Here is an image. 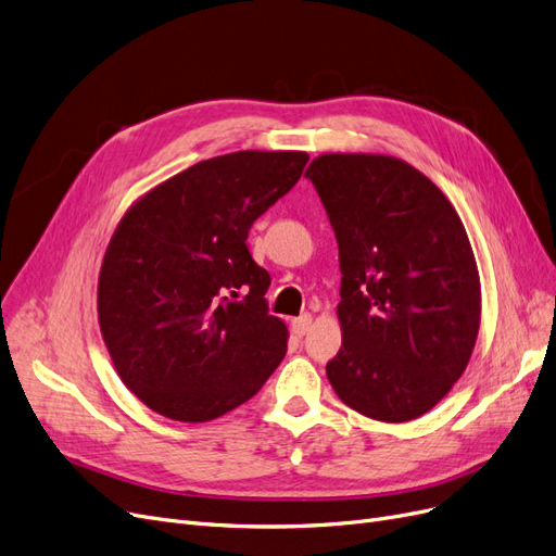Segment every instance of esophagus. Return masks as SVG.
<instances>
[{
    "mask_svg": "<svg viewBox=\"0 0 556 556\" xmlns=\"http://www.w3.org/2000/svg\"><path fill=\"white\" fill-rule=\"evenodd\" d=\"M291 327H293V332H295L298 337L306 334V332H309V327H312V316H309V314H302V316L293 318V320H291Z\"/></svg>",
    "mask_w": 556,
    "mask_h": 556,
    "instance_id": "esophagus-1",
    "label": "esophagus"
}]
</instances>
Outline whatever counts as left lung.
Listing matches in <instances>:
<instances>
[{"mask_svg": "<svg viewBox=\"0 0 556 556\" xmlns=\"http://www.w3.org/2000/svg\"><path fill=\"white\" fill-rule=\"evenodd\" d=\"M339 242L337 396L387 424L433 409L463 376L481 325V279L454 205L413 164L323 153L304 174Z\"/></svg>", "mask_w": 556, "mask_h": 556, "instance_id": "1", "label": "left lung"}]
</instances>
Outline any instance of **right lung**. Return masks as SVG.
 Returning a JSON list of instances; mask_svg holds the SVG:
<instances>
[{
    "instance_id": "add662e5",
    "label": "right lung",
    "mask_w": 556,
    "mask_h": 556,
    "mask_svg": "<svg viewBox=\"0 0 556 556\" xmlns=\"http://www.w3.org/2000/svg\"><path fill=\"white\" fill-rule=\"evenodd\" d=\"M304 151H236L139 197L102 256L98 323L118 378L153 413L213 421L250 401L286 355L252 224L300 180Z\"/></svg>"
}]
</instances>
